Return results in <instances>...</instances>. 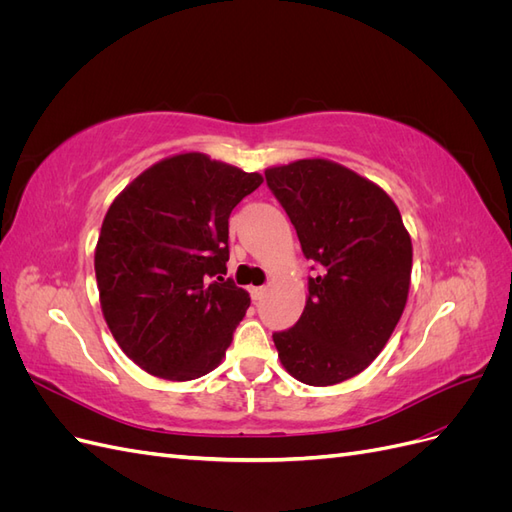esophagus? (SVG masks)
<instances>
[{
	"label": "esophagus",
	"instance_id": "obj_1",
	"mask_svg": "<svg viewBox=\"0 0 512 512\" xmlns=\"http://www.w3.org/2000/svg\"><path fill=\"white\" fill-rule=\"evenodd\" d=\"M265 292H267V286H250V294H252L254 301L262 299V294H265Z\"/></svg>",
	"mask_w": 512,
	"mask_h": 512
}]
</instances>
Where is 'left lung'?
Returning <instances> with one entry per match:
<instances>
[{
  "instance_id": "8db88e82",
  "label": "left lung",
  "mask_w": 512,
  "mask_h": 512,
  "mask_svg": "<svg viewBox=\"0 0 512 512\" xmlns=\"http://www.w3.org/2000/svg\"><path fill=\"white\" fill-rule=\"evenodd\" d=\"M265 177L305 258L318 262L299 322L273 333L277 356L309 386L350 380L382 352L404 314L410 232L380 185L337 162L297 160L267 168Z\"/></svg>"
}]
</instances>
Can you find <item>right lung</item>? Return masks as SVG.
<instances>
[{"instance_id": "right-lung-1", "label": "right lung", "mask_w": 512, "mask_h": 512, "mask_svg": "<svg viewBox=\"0 0 512 512\" xmlns=\"http://www.w3.org/2000/svg\"><path fill=\"white\" fill-rule=\"evenodd\" d=\"M260 183L188 151L143 170L108 207L94 256L102 314L147 374L185 382L222 363L250 307L224 280L228 218Z\"/></svg>"}]
</instances>
